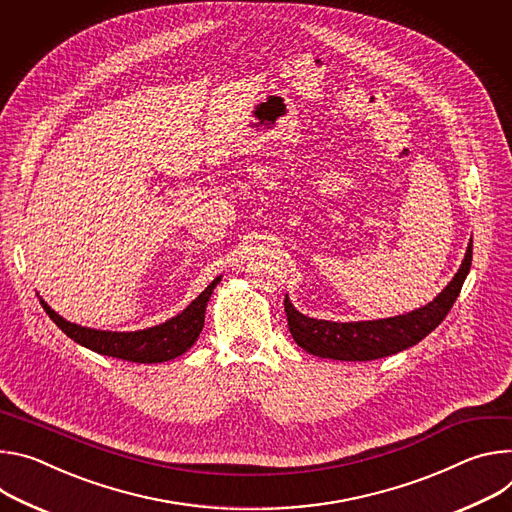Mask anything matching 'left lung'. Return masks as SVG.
Masks as SVG:
<instances>
[{"label":"left lung","mask_w":512,"mask_h":512,"mask_svg":"<svg viewBox=\"0 0 512 512\" xmlns=\"http://www.w3.org/2000/svg\"><path fill=\"white\" fill-rule=\"evenodd\" d=\"M472 266V240L460 270L449 280V285L427 305L386 319L372 321H325L299 313L289 295L285 297V311L289 331L297 346L305 352L342 362H368L384 356L399 354L427 337L456 303L464 280Z\"/></svg>","instance_id":"left-lung-1"}]
</instances>
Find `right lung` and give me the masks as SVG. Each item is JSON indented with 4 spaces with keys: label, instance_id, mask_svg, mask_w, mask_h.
<instances>
[{
    "label": "right lung",
    "instance_id": "right-lung-1",
    "mask_svg": "<svg viewBox=\"0 0 512 512\" xmlns=\"http://www.w3.org/2000/svg\"><path fill=\"white\" fill-rule=\"evenodd\" d=\"M219 280L221 276L209 282L207 289L195 301H191L189 307L183 309L179 315L170 317L160 325L138 329V331H105V329L83 327L67 321L65 317L52 311L42 299H40V305L44 307L46 315L79 346L89 348L101 356L120 358L126 362L158 364V362H168L183 356L197 342V337L205 323L207 303L211 299L213 289L219 285Z\"/></svg>",
    "mask_w": 512,
    "mask_h": 512
}]
</instances>
